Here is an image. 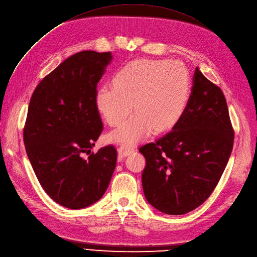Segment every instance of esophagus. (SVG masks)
I'll return each instance as SVG.
<instances>
[{
	"instance_id": "34e87169",
	"label": "esophagus",
	"mask_w": 257,
	"mask_h": 257,
	"mask_svg": "<svg viewBox=\"0 0 257 257\" xmlns=\"http://www.w3.org/2000/svg\"><path fill=\"white\" fill-rule=\"evenodd\" d=\"M135 148L131 147V146H126V145H121V146L117 149V153L120 156V158H124V156L129 155Z\"/></svg>"
}]
</instances>
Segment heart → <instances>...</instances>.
<instances>
[{
	"label": "heart",
	"instance_id": "1",
	"mask_svg": "<svg viewBox=\"0 0 257 257\" xmlns=\"http://www.w3.org/2000/svg\"><path fill=\"white\" fill-rule=\"evenodd\" d=\"M190 76L178 61L140 59L129 62L115 74L114 85L96 92V106L110 126H117L136 106L138 112L109 135L116 143L135 144L155 128L169 129L186 109Z\"/></svg>",
	"mask_w": 257,
	"mask_h": 257
}]
</instances>
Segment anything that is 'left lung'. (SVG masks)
I'll list each match as a JSON object with an SVG mask.
<instances>
[{
  "mask_svg": "<svg viewBox=\"0 0 257 257\" xmlns=\"http://www.w3.org/2000/svg\"><path fill=\"white\" fill-rule=\"evenodd\" d=\"M233 141L225 95L196 67L181 118L163 138L140 148L146 159L142 184L148 203L170 215L199 207L224 173Z\"/></svg>",
  "mask_w": 257,
  "mask_h": 257,
  "instance_id": "1",
  "label": "left lung"
}]
</instances>
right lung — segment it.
<instances>
[{
	"instance_id": "right-lung-1",
	"label": "right lung",
	"mask_w": 257,
	"mask_h": 257,
	"mask_svg": "<svg viewBox=\"0 0 257 257\" xmlns=\"http://www.w3.org/2000/svg\"><path fill=\"white\" fill-rule=\"evenodd\" d=\"M111 60V52H77L44 77L30 98L26 153L42 188L66 208L96 203L115 169L113 146L91 152L103 130L96 86Z\"/></svg>"
}]
</instances>
